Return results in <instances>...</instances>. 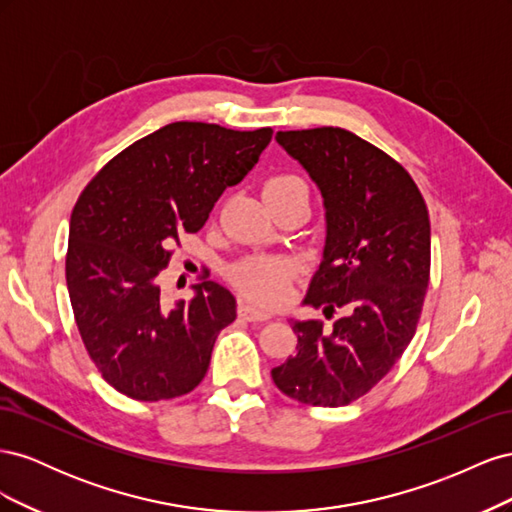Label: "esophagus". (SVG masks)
I'll use <instances>...</instances> for the list:
<instances>
[{
	"instance_id": "esophagus-1",
	"label": "esophagus",
	"mask_w": 512,
	"mask_h": 512,
	"mask_svg": "<svg viewBox=\"0 0 512 512\" xmlns=\"http://www.w3.org/2000/svg\"><path fill=\"white\" fill-rule=\"evenodd\" d=\"M237 312L243 320H250V322H267L271 318V314L262 312V309H258L256 305H250V303H241Z\"/></svg>"
}]
</instances>
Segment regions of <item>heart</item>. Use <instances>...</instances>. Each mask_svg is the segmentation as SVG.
I'll use <instances>...</instances> for the list:
<instances>
[{
    "instance_id": "obj_1",
    "label": "heart",
    "mask_w": 512,
    "mask_h": 512,
    "mask_svg": "<svg viewBox=\"0 0 512 512\" xmlns=\"http://www.w3.org/2000/svg\"><path fill=\"white\" fill-rule=\"evenodd\" d=\"M262 194L269 200H286V198H307L309 200V183L299 173H273L262 183ZM290 265L280 258H247L237 262L230 269V280L245 294L262 305H280L286 299V288L290 280Z\"/></svg>"
}]
</instances>
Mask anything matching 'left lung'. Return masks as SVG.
Returning a JSON list of instances; mask_svg holds the SVG:
<instances>
[{"label": "left lung", "instance_id": "1", "mask_svg": "<svg viewBox=\"0 0 512 512\" xmlns=\"http://www.w3.org/2000/svg\"><path fill=\"white\" fill-rule=\"evenodd\" d=\"M324 196L327 245L305 303L346 316L292 322L297 354L271 369L305 406L337 408L369 393L404 354L421 320L431 267L425 198L408 170L344 128L277 132Z\"/></svg>", "mask_w": 512, "mask_h": 512}]
</instances>
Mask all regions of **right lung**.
Returning a JSON list of instances; mask_svg holds the SVG:
<instances>
[{
  "label": "right lung",
  "instance_id": "right-lung-1",
  "mask_svg": "<svg viewBox=\"0 0 512 512\" xmlns=\"http://www.w3.org/2000/svg\"><path fill=\"white\" fill-rule=\"evenodd\" d=\"M271 136V128L175 121L117 153L85 185L70 218L66 282L89 359L115 391L162 401L205 378L237 301L207 273L190 303L166 305L160 273L179 237L205 226Z\"/></svg>",
  "mask_w": 512,
  "mask_h": 512
}]
</instances>
